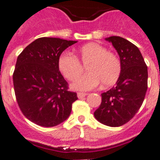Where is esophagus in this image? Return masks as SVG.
Instances as JSON below:
<instances>
[{
	"mask_svg": "<svg viewBox=\"0 0 160 160\" xmlns=\"http://www.w3.org/2000/svg\"><path fill=\"white\" fill-rule=\"evenodd\" d=\"M86 95V93H84V92H78L77 93V97L79 98H84Z\"/></svg>",
	"mask_w": 160,
	"mask_h": 160,
	"instance_id": "obj_1",
	"label": "esophagus"
}]
</instances>
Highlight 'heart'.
<instances>
[{
  "instance_id": "b5f03b06",
  "label": "heart",
  "mask_w": 160,
  "mask_h": 160,
  "mask_svg": "<svg viewBox=\"0 0 160 160\" xmlns=\"http://www.w3.org/2000/svg\"><path fill=\"white\" fill-rule=\"evenodd\" d=\"M76 53L77 58L71 53H62L58 62L60 72L71 81L76 80L82 74L80 62L84 65L88 64L86 70L88 73L72 84L73 89L88 91L98 87L100 83L104 88L116 83L121 73V63L116 55L97 43L83 45Z\"/></svg>"
}]
</instances>
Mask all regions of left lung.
<instances>
[{
  "label": "left lung",
  "mask_w": 160,
  "mask_h": 160,
  "mask_svg": "<svg viewBox=\"0 0 160 160\" xmlns=\"http://www.w3.org/2000/svg\"><path fill=\"white\" fill-rule=\"evenodd\" d=\"M120 58L121 73L115 86L102 93V102L94 116L100 123L110 126L123 125L140 109L147 90L148 72L138 47L120 37H110Z\"/></svg>",
  "instance_id": "1"
}]
</instances>
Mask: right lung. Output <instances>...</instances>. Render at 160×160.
<instances>
[{"label": "right lung", "mask_w": 160, "mask_h": 160, "mask_svg": "<svg viewBox=\"0 0 160 160\" xmlns=\"http://www.w3.org/2000/svg\"><path fill=\"white\" fill-rule=\"evenodd\" d=\"M76 41L41 37L18 55L13 74L14 92L20 110L29 120L42 127L65 121L78 99L58 68L61 53Z\"/></svg>", "instance_id": "obj_1"}]
</instances>
